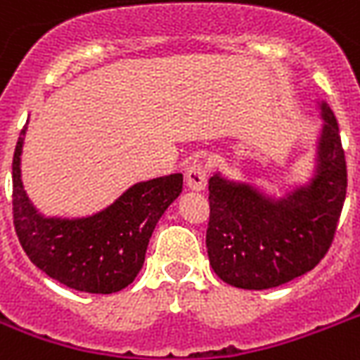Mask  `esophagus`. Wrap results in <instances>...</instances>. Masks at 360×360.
I'll return each instance as SVG.
<instances>
[{
    "label": "esophagus",
    "instance_id": "34e87169",
    "mask_svg": "<svg viewBox=\"0 0 360 360\" xmlns=\"http://www.w3.org/2000/svg\"><path fill=\"white\" fill-rule=\"evenodd\" d=\"M186 186L194 192H200L205 188V183H207V174H205V168L202 164H192L191 168L186 169Z\"/></svg>",
    "mask_w": 360,
    "mask_h": 360
}]
</instances>
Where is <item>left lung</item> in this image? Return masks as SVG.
<instances>
[{
    "label": "left lung",
    "mask_w": 360,
    "mask_h": 360,
    "mask_svg": "<svg viewBox=\"0 0 360 360\" xmlns=\"http://www.w3.org/2000/svg\"><path fill=\"white\" fill-rule=\"evenodd\" d=\"M317 147V174L308 186L271 200L253 186L210 179V264L224 283L262 290L314 270L333 245L347 191L338 122L326 103Z\"/></svg>",
    "instance_id": "8db88e82"
}]
</instances>
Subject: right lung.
Masks as SVG:
<instances>
[{"instance_id": "add662e5", "label": "right lung", "mask_w": 360, "mask_h": 360, "mask_svg": "<svg viewBox=\"0 0 360 360\" xmlns=\"http://www.w3.org/2000/svg\"><path fill=\"white\" fill-rule=\"evenodd\" d=\"M22 143L18 137L13 156V223L27 259L70 289L111 295L128 287L143 266L156 223L183 191V175L137 183L92 217L46 219L22 186Z\"/></svg>"}]
</instances>
